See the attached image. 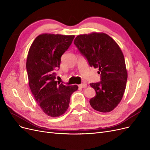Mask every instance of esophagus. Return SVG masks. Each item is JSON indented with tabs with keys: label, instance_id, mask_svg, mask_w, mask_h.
<instances>
[{
	"label": "esophagus",
	"instance_id": "esophagus-1",
	"mask_svg": "<svg viewBox=\"0 0 150 150\" xmlns=\"http://www.w3.org/2000/svg\"><path fill=\"white\" fill-rule=\"evenodd\" d=\"M87 84L86 83H82L80 85H79V87H80V88H85V87H87Z\"/></svg>",
	"mask_w": 150,
	"mask_h": 150
}]
</instances>
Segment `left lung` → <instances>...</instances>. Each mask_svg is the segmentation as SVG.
<instances>
[{
  "label": "left lung",
  "mask_w": 150,
  "mask_h": 150,
  "mask_svg": "<svg viewBox=\"0 0 150 150\" xmlns=\"http://www.w3.org/2000/svg\"><path fill=\"white\" fill-rule=\"evenodd\" d=\"M74 43L91 67L99 68L100 82L91 83L96 94L89 100L94 110H113L120 102L125 90L127 71L119 46L104 33L79 35Z\"/></svg>",
  "instance_id": "1"
}]
</instances>
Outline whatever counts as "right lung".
<instances>
[{
    "label": "right lung",
    "mask_w": 150,
    "mask_h": 150,
    "mask_svg": "<svg viewBox=\"0 0 150 150\" xmlns=\"http://www.w3.org/2000/svg\"><path fill=\"white\" fill-rule=\"evenodd\" d=\"M74 38V35L44 33L35 39L29 49L26 67L30 88L38 105L51 117L64 114L71 94L78 89L77 85L57 82L54 72Z\"/></svg>",
    "instance_id": "right-lung-1"
}]
</instances>
